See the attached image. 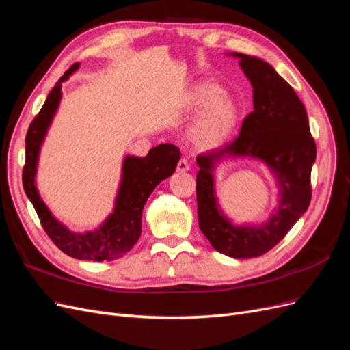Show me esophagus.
<instances>
[{
    "instance_id": "34e87169",
    "label": "esophagus",
    "mask_w": 350,
    "mask_h": 350,
    "mask_svg": "<svg viewBox=\"0 0 350 350\" xmlns=\"http://www.w3.org/2000/svg\"><path fill=\"white\" fill-rule=\"evenodd\" d=\"M189 166H191V165H189V162L187 161L185 157H183V159H179V162L176 165V171L178 172H187L188 169H189Z\"/></svg>"
}]
</instances>
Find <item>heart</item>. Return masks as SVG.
I'll list each match as a JSON object with an SVG mask.
<instances>
[{
	"label": "heart",
	"instance_id": "heart-1",
	"mask_svg": "<svg viewBox=\"0 0 350 350\" xmlns=\"http://www.w3.org/2000/svg\"><path fill=\"white\" fill-rule=\"evenodd\" d=\"M189 108L203 109L191 126V137L204 149L220 144L238 122L235 103L215 83L197 84L189 96Z\"/></svg>",
	"mask_w": 350,
	"mask_h": 350
}]
</instances>
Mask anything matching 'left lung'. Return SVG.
<instances>
[{
	"mask_svg": "<svg viewBox=\"0 0 350 350\" xmlns=\"http://www.w3.org/2000/svg\"><path fill=\"white\" fill-rule=\"evenodd\" d=\"M232 55L241 58L239 66L251 81L254 111L243 118L237 139L196 159L198 225L216 251L232 258H252L276 247L308 208L317 147L304 103L291 84L266 61L238 52ZM230 155L260 158L278 178L281 203L262 227H234L217 206L213 165Z\"/></svg>",
	"mask_w": 350,
	"mask_h": 350,
	"instance_id": "obj_1",
	"label": "left lung"
}]
</instances>
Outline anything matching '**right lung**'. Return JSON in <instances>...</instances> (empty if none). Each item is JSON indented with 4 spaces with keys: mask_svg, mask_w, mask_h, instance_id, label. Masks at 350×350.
Wrapping results in <instances>:
<instances>
[{
    "mask_svg": "<svg viewBox=\"0 0 350 350\" xmlns=\"http://www.w3.org/2000/svg\"><path fill=\"white\" fill-rule=\"evenodd\" d=\"M77 68L79 62L66 71L29 125L23 188L36 210L42 228L62 252L79 260L112 261L125 256L139 241L142 235V211L146 201L157 184L175 172L181 152L176 146L166 143L153 147L146 157L126 156L113 213L103 221V225L98 230L86 234H74L61 225L40 200L35 185V174L40 144L61 100V83Z\"/></svg>",
    "mask_w": 350,
    "mask_h": 350,
    "instance_id": "obj_1",
    "label": "right lung"
}]
</instances>
